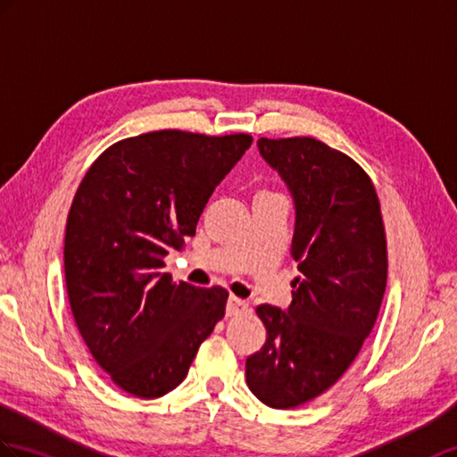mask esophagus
Returning a JSON list of instances; mask_svg holds the SVG:
<instances>
[{"instance_id": "1", "label": "esophagus", "mask_w": 457, "mask_h": 457, "mask_svg": "<svg viewBox=\"0 0 457 457\" xmlns=\"http://www.w3.org/2000/svg\"><path fill=\"white\" fill-rule=\"evenodd\" d=\"M243 312H247V303L241 302L237 298H231L228 300V305H226V315L228 317H236V315H241Z\"/></svg>"}]
</instances>
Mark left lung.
I'll use <instances>...</instances> for the list:
<instances>
[{
  "label": "left lung",
  "instance_id": "left-lung-1",
  "mask_svg": "<svg viewBox=\"0 0 457 457\" xmlns=\"http://www.w3.org/2000/svg\"><path fill=\"white\" fill-rule=\"evenodd\" d=\"M295 203L298 262L288 312L262 303L267 343L245 362L264 405L294 409L335 386L372 333L387 284V239L372 179L312 136L261 137Z\"/></svg>",
  "mask_w": 457,
  "mask_h": 457
}]
</instances>
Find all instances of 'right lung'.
Returning a JSON list of instances; mask_svg holds the SVG:
<instances>
[{
  "label": "right lung",
  "instance_id": "1",
  "mask_svg": "<svg viewBox=\"0 0 457 457\" xmlns=\"http://www.w3.org/2000/svg\"><path fill=\"white\" fill-rule=\"evenodd\" d=\"M253 144L249 134L155 130L107 147L71 200L63 270L89 353L126 394L175 389L216 323L228 290L163 272L185 247L216 185Z\"/></svg>",
  "mask_w": 457,
  "mask_h": 457
}]
</instances>
